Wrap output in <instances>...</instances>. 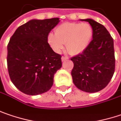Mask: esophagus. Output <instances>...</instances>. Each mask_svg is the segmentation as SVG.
<instances>
[{
  "label": "esophagus",
  "instance_id": "1",
  "mask_svg": "<svg viewBox=\"0 0 121 121\" xmlns=\"http://www.w3.org/2000/svg\"><path fill=\"white\" fill-rule=\"evenodd\" d=\"M66 60H67V57H64V56L61 57V61H62Z\"/></svg>",
  "mask_w": 121,
  "mask_h": 121
}]
</instances>
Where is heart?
Wrapping results in <instances>:
<instances>
[{
  "instance_id": "heart-1",
  "label": "heart",
  "mask_w": 121,
  "mask_h": 121,
  "mask_svg": "<svg viewBox=\"0 0 121 121\" xmlns=\"http://www.w3.org/2000/svg\"><path fill=\"white\" fill-rule=\"evenodd\" d=\"M93 37V29L87 23L66 22L55 29V34L48 35V42L56 53H60L64 45L69 53L77 55L88 47Z\"/></svg>"
}]
</instances>
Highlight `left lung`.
Instances as JSON below:
<instances>
[{
  "label": "left lung",
  "mask_w": 121,
  "mask_h": 121,
  "mask_svg": "<svg viewBox=\"0 0 121 121\" xmlns=\"http://www.w3.org/2000/svg\"><path fill=\"white\" fill-rule=\"evenodd\" d=\"M81 21L91 25L93 40L81 54L71 58L74 63L71 74L78 89L87 93H95L106 87L114 74V41L103 25L92 19Z\"/></svg>",
  "instance_id": "1"
}]
</instances>
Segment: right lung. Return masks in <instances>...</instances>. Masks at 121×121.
Listing matches in <instances>:
<instances>
[{
  "mask_svg": "<svg viewBox=\"0 0 121 121\" xmlns=\"http://www.w3.org/2000/svg\"><path fill=\"white\" fill-rule=\"evenodd\" d=\"M60 18L31 19L15 30L7 46L10 78L20 91L36 95L48 91L62 66L61 56L48 43V35Z\"/></svg>",
  "mask_w": 121,
  "mask_h": 121,
  "instance_id": "add662e5",
  "label": "right lung"
}]
</instances>
